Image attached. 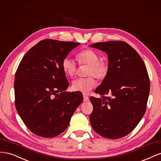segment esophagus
I'll use <instances>...</instances> for the list:
<instances>
[{
  "mask_svg": "<svg viewBox=\"0 0 161 161\" xmlns=\"http://www.w3.org/2000/svg\"><path fill=\"white\" fill-rule=\"evenodd\" d=\"M89 97L86 96V95H83V101H89Z\"/></svg>",
  "mask_w": 161,
  "mask_h": 161,
  "instance_id": "esophagus-1",
  "label": "esophagus"
}]
</instances>
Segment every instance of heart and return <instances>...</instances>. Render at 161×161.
Wrapping results in <instances>:
<instances>
[{"instance_id": "b5f03b06", "label": "heart", "mask_w": 161, "mask_h": 161, "mask_svg": "<svg viewBox=\"0 0 161 161\" xmlns=\"http://www.w3.org/2000/svg\"><path fill=\"white\" fill-rule=\"evenodd\" d=\"M76 58L80 64H88L87 75L86 78H79L73 80L72 83V89L82 92L88 93L96 86L95 79H103L109 71V64L105 60H99V56L92 50H83L77 53ZM62 68L65 74L69 76L75 75L77 70V64L76 62L69 56L65 57L62 62Z\"/></svg>"}]
</instances>
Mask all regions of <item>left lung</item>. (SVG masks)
Here are the masks:
<instances>
[{"instance_id": "1", "label": "left lung", "mask_w": 161, "mask_h": 161, "mask_svg": "<svg viewBox=\"0 0 161 161\" xmlns=\"http://www.w3.org/2000/svg\"><path fill=\"white\" fill-rule=\"evenodd\" d=\"M90 46L105 52L109 60L108 75L95 90L101 97H90L93 106L91 126L103 137L122 138L136 127L147 109L150 92L147 68L126 42H99ZM109 94L111 97L105 96Z\"/></svg>"}]
</instances>
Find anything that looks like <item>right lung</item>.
<instances>
[{
    "label": "right lung",
    "mask_w": 161,
    "mask_h": 161,
    "mask_svg": "<svg viewBox=\"0 0 161 161\" xmlns=\"http://www.w3.org/2000/svg\"><path fill=\"white\" fill-rule=\"evenodd\" d=\"M80 43L43 40L23 56L14 76L15 108L31 132L43 138L62 133L83 101L69 86L62 62Z\"/></svg>",
    "instance_id": "1"
}]
</instances>
